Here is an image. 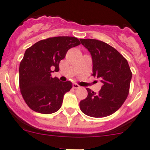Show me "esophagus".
Masks as SVG:
<instances>
[{
    "mask_svg": "<svg viewBox=\"0 0 150 150\" xmlns=\"http://www.w3.org/2000/svg\"><path fill=\"white\" fill-rule=\"evenodd\" d=\"M72 88H75V89H76V88H79L80 86L79 85L77 84V83H73V85H72Z\"/></svg>",
    "mask_w": 150,
    "mask_h": 150,
    "instance_id": "34e87169",
    "label": "esophagus"
}]
</instances>
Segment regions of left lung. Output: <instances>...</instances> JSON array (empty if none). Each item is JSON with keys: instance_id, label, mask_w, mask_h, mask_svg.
<instances>
[{"instance_id": "left-lung-1", "label": "left lung", "mask_w": 150, "mask_h": 150, "mask_svg": "<svg viewBox=\"0 0 150 150\" xmlns=\"http://www.w3.org/2000/svg\"><path fill=\"white\" fill-rule=\"evenodd\" d=\"M80 40L92 57V75L100 78L103 84L97 93L86 88L88 96L80 102V110L91 117L110 116L120 108L128 96L132 76L128 62L105 42L91 39Z\"/></svg>"}]
</instances>
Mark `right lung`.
<instances>
[{"instance_id":"right-lung-1","label":"right lung","mask_w":150,"mask_h":150,"mask_svg":"<svg viewBox=\"0 0 150 150\" xmlns=\"http://www.w3.org/2000/svg\"><path fill=\"white\" fill-rule=\"evenodd\" d=\"M73 37L48 38L37 42L25 52L19 66V87L28 106L36 112L50 114L60 108L65 93L72 87L70 81L52 78L59 71V62L70 48L78 46Z\"/></svg>"}]
</instances>
